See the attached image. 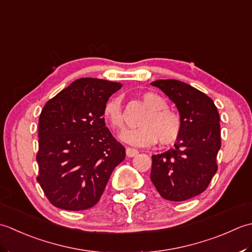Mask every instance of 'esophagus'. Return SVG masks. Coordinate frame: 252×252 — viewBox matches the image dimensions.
I'll return each mask as SVG.
<instances>
[{
    "instance_id": "34e87169",
    "label": "esophagus",
    "mask_w": 252,
    "mask_h": 252,
    "mask_svg": "<svg viewBox=\"0 0 252 252\" xmlns=\"http://www.w3.org/2000/svg\"><path fill=\"white\" fill-rule=\"evenodd\" d=\"M138 153H139V151L137 150V149H132V148H126V156L128 158H133L136 157Z\"/></svg>"
}]
</instances>
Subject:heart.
Masks as SVG:
<instances>
[{
	"mask_svg": "<svg viewBox=\"0 0 252 252\" xmlns=\"http://www.w3.org/2000/svg\"><path fill=\"white\" fill-rule=\"evenodd\" d=\"M143 104L149 112L141 117L137 129L127 130L121 135V139L136 147H150L158 140L162 146L175 143L182 133V120L177 113L166 109L167 102L164 97L153 92L141 95ZM105 120L113 129H125V117L120 97H111L103 109Z\"/></svg>",
	"mask_w": 252,
	"mask_h": 252,
	"instance_id": "1",
	"label": "heart"
}]
</instances>
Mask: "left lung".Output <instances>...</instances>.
Wrapping results in <instances>:
<instances>
[{
  "mask_svg": "<svg viewBox=\"0 0 252 252\" xmlns=\"http://www.w3.org/2000/svg\"><path fill=\"white\" fill-rule=\"evenodd\" d=\"M175 103L182 133L174 148L152 156L151 182L169 201H185L208 188L218 171L220 148V115L211 97L175 79L151 83Z\"/></svg>",
  "mask_w": 252,
  "mask_h": 252,
  "instance_id": "obj_1",
  "label": "left lung"
}]
</instances>
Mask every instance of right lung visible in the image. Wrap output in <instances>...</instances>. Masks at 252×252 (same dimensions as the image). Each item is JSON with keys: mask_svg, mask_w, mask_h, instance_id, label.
I'll use <instances>...</instances> for the list:
<instances>
[{"mask_svg": "<svg viewBox=\"0 0 252 252\" xmlns=\"http://www.w3.org/2000/svg\"><path fill=\"white\" fill-rule=\"evenodd\" d=\"M122 84L80 78L47 102L39 117L37 181L54 207L80 211L99 201L125 148L105 127L104 105Z\"/></svg>", "mask_w": 252, "mask_h": 252, "instance_id": "add662e5", "label": "right lung"}]
</instances>
